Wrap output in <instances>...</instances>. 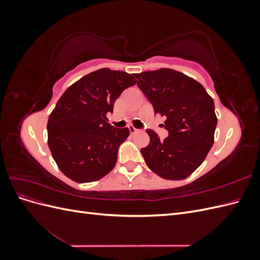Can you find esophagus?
Returning a JSON list of instances; mask_svg holds the SVG:
<instances>
[{
	"label": "esophagus",
	"mask_w": 260,
	"mask_h": 260,
	"mask_svg": "<svg viewBox=\"0 0 260 260\" xmlns=\"http://www.w3.org/2000/svg\"><path fill=\"white\" fill-rule=\"evenodd\" d=\"M129 131H130L131 135H135V133L139 132L140 130H139V129H137V128H135V127H133V125H129Z\"/></svg>",
	"instance_id": "obj_1"
}]
</instances>
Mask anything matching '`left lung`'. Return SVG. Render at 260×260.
<instances>
[{
  "label": "left lung",
  "mask_w": 260,
  "mask_h": 260,
  "mask_svg": "<svg viewBox=\"0 0 260 260\" xmlns=\"http://www.w3.org/2000/svg\"><path fill=\"white\" fill-rule=\"evenodd\" d=\"M136 78L154 113L167 118L162 125L169 133L161 141L156 132L146 130L149 144L141 153L147 167L164 179H185L201 166L214 144V100L200 82L174 69L144 72Z\"/></svg>",
  "instance_id": "obj_1"
}]
</instances>
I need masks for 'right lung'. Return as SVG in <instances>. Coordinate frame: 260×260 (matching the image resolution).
I'll return each mask as SVG.
<instances>
[{
	"label": "right lung",
	"instance_id": "obj_1",
	"mask_svg": "<svg viewBox=\"0 0 260 260\" xmlns=\"http://www.w3.org/2000/svg\"><path fill=\"white\" fill-rule=\"evenodd\" d=\"M135 75L102 68L72 84L48 121V144L62 174L76 182L100 180L112 171L128 128L107 122L116 100L135 85Z\"/></svg>",
	"mask_w": 260,
	"mask_h": 260
}]
</instances>
